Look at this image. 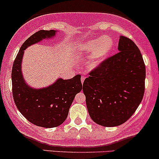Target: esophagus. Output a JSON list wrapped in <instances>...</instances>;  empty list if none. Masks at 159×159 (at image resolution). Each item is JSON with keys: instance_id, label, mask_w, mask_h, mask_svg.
<instances>
[{"instance_id": "esophagus-1", "label": "esophagus", "mask_w": 159, "mask_h": 159, "mask_svg": "<svg viewBox=\"0 0 159 159\" xmlns=\"http://www.w3.org/2000/svg\"><path fill=\"white\" fill-rule=\"evenodd\" d=\"M85 80V77L84 76H81V83H84V81Z\"/></svg>"}]
</instances>
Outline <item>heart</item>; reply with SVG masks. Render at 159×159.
Returning <instances> with one entry per match:
<instances>
[{
    "mask_svg": "<svg viewBox=\"0 0 159 159\" xmlns=\"http://www.w3.org/2000/svg\"><path fill=\"white\" fill-rule=\"evenodd\" d=\"M114 46L113 41L110 38L100 37L89 41L83 45L82 49L85 51L93 52L90 61V66L95 67L107 55Z\"/></svg>",
    "mask_w": 159,
    "mask_h": 159,
    "instance_id": "obj_1",
    "label": "heart"
}]
</instances>
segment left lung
I'll list each match as a JSON object with an SVG mask.
<instances>
[{"instance_id": "obj_1", "label": "left lung", "mask_w": 159, "mask_h": 159, "mask_svg": "<svg viewBox=\"0 0 159 159\" xmlns=\"http://www.w3.org/2000/svg\"><path fill=\"white\" fill-rule=\"evenodd\" d=\"M118 50L90 71L83 84L89 115L104 127L126 122L144 95L146 66L139 48L130 38L120 36Z\"/></svg>"}]
</instances>
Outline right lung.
<instances>
[{
    "mask_svg": "<svg viewBox=\"0 0 159 159\" xmlns=\"http://www.w3.org/2000/svg\"><path fill=\"white\" fill-rule=\"evenodd\" d=\"M55 34L54 30H40L28 38L13 62L11 75L13 97L17 109L31 123L46 128H55L65 121L75 97L82 89L80 75L69 80L60 78L42 89L31 88L25 83L21 71L24 50Z\"/></svg>",
    "mask_w": 159,
    "mask_h": 159,
    "instance_id": "1",
    "label": "right lung"
}]
</instances>
